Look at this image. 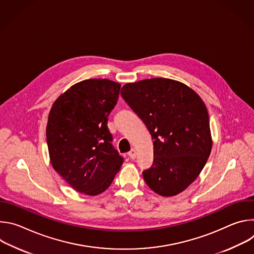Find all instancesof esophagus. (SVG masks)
Masks as SVG:
<instances>
[{
    "label": "esophagus",
    "instance_id": "34e87169",
    "mask_svg": "<svg viewBox=\"0 0 254 254\" xmlns=\"http://www.w3.org/2000/svg\"><path fill=\"white\" fill-rule=\"evenodd\" d=\"M135 156H136L135 150H134V149H131V150L128 152V157H129L131 160H134V159H135Z\"/></svg>",
    "mask_w": 254,
    "mask_h": 254
}]
</instances>
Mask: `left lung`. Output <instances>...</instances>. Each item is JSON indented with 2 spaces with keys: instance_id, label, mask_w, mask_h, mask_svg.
<instances>
[{
  "instance_id": "obj_1",
  "label": "left lung",
  "mask_w": 254,
  "mask_h": 254,
  "mask_svg": "<svg viewBox=\"0 0 254 254\" xmlns=\"http://www.w3.org/2000/svg\"><path fill=\"white\" fill-rule=\"evenodd\" d=\"M121 94L154 139L153 166L142 172L147 185L164 197L183 192L212 149L205 103L192 88L169 78L127 83Z\"/></svg>"
}]
</instances>
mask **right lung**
<instances>
[{"mask_svg":"<svg viewBox=\"0 0 254 254\" xmlns=\"http://www.w3.org/2000/svg\"><path fill=\"white\" fill-rule=\"evenodd\" d=\"M120 89L121 84L112 80L86 79L62 93L50 110L46 127L50 162L79 193L104 192L124 163L107 127Z\"/></svg>","mask_w":254,"mask_h":254,"instance_id":"1","label":"right lung"}]
</instances>
